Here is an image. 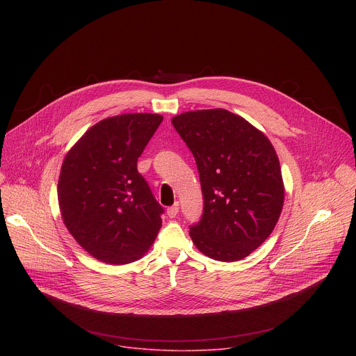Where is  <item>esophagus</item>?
<instances>
[{
	"label": "esophagus",
	"instance_id": "obj_1",
	"mask_svg": "<svg viewBox=\"0 0 356 356\" xmlns=\"http://www.w3.org/2000/svg\"><path fill=\"white\" fill-rule=\"evenodd\" d=\"M177 213H179V202H175V204H173L172 207L168 209V216H169L170 218H175V217L177 216Z\"/></svg>",
	"mask_w": 356,
	"mask_h": 356
}]
</instances>
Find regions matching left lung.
Listing matches in <instances>:
<instances>
[{
  "label": "left lung",
  "mask_w": 356,
  "mask_h": 356,
  "mask_svg": "<svg viewBox=\"0 0 356 356\" xmlns=\"http://www.w3.org/2000/svg\"><path fill=\"white\" fill-rule=\"evenodd\" d=\"M195 159L204 209L190 225L200 252L221 262L248 257L272 234L284 200L270 140L227 110H201L172 120Z\"/></svg>",
  "instance_id": "obj_1"
}]
</instances>
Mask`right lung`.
Listing matches in <instances>:
<instances>
[{"label":"right lung","instance_id":"1","mask_svg":"<svg viewBox=\"0 0 356 356\" xmlns=\"http://www.w3.org/2000/svg\"><path fill=\"white\" fill-rule=\"evenodd\" d=\"M162 115L122 114L91 127L62 165L58 198L73 238L98 261L125 265L143 257L163 207L138 172V158Z\"/></svg>","mask_w":356,"mask_h":356}]
</instances>
